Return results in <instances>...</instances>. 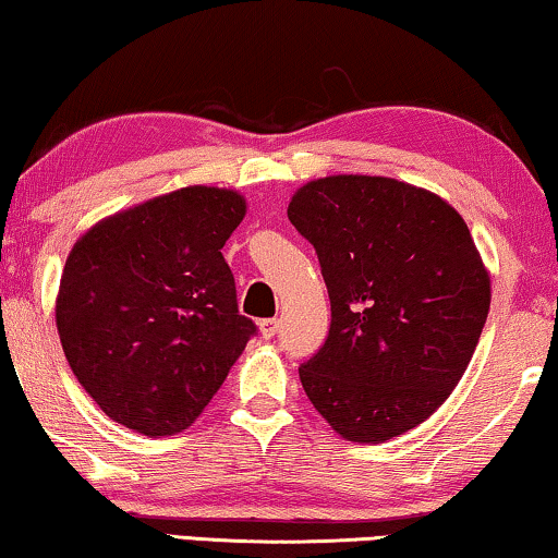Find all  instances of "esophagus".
Returning a JSON list of instances; mask_svg holds the SVG:
<instances>
[{
  "mask_svg": "<svg viewBox=\"0 0 558 558\" xmlns=\"http://www.w3.org/2000/svg\"><path fill=\"white\" fill-rule=\"evenodd\" d=\"M259 329H262V337H264V339H271L274 335H277V329H279V319H277V317L262 319V322H259Z\"/></svg>",
  "mask_w": 558,
  "mask_h": 558,
  "instance_id": "1",
  "label": "esophagus"
}]
</instances>
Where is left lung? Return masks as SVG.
Here are the masks:
<instances>
[{"mask_svg": "<svg viewBox=\"0 0 558 558\" xmlns=\"http://www.w3.org/2000/svg\"><path fill=\"white\" fill-rule=\"evenodd\" d=\"M289 221L317 252L332 322L299 367L342 438L383 442L438 410L463 377L490 279L453 206L383 175L306 183Z\"/></svg>", "mask_w": 558, "mask_h": 558, "instance_id": "obj_1", "label": "left lung"}]
</instances>
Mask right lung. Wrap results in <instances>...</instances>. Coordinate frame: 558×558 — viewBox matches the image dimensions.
Listing matches in <instances>:
<instances>
[{
    "label": "right lung",
    "instance_id": "add662e5",
    "mask_svg": "<svg viewBox=\"0 0 558 558\" xmlns=\"http://www.w3.org/2000/svg\"><path fill=\"white\" fill-rule=\"evenodd\" d=\"M244 214L239 193L191 185L110 216L70 252L62 350L116 423L143 435L185 430L256 335L221 254Z\"/></svg>",
    "mask_w": 558,
    "mask_h": 558
}]
</instances>
